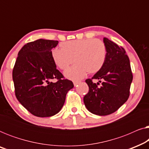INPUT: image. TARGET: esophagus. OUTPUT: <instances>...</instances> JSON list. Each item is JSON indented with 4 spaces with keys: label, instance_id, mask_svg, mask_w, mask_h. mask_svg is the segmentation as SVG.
I'll use <instances>...</instances> for the list:
<instances>
[{
    "label": "esophagus",
    "instance_id": "obj_1",
    "mask_svg": "<svg viewBox=\"0 0 149 149\" xmlns=\"http://www.w3.org/2000/svg\"><path fill=\"white\" fill-rule=\"evenodd\" d=\"M80 82H81V81H74V86H77V85L80 83Z\"/></svg>",
    "mask_w": 149,
    "mask_h": 149
}]
</instances>
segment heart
Instances as JSON below:
<instances>
[{"label":"heart","mask_w":149,"mask_h":149,"mask_svg":"<svg viewBox=\"0 0 149 149\" xmlns=\"http://www.w3.org/2000/svg\"><path fill=\"white\" fill-rule=\"evenodd\" d=\"M60 49L52 50V60L62 70H66L73 62L74 66L65 72L67 78L78 80L83 78L87 72L95 74L102 68L107 57V48L101 40L86 38L63 42Z\"/></svg>","instance_id":"obj_1"}]
</instances>
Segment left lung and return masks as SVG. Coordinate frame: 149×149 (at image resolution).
<instances>
[{"label": "left lung", "mask_w": 149, "mask_h": 149, "mask_svg": "<svg viewBox=\"0 0 149 149\" xmlns=\"http://www.w3.org/2000/svg\"><path fill=\"white\" fill-rule=\"evenodd\" d=\"M107 57L100 70L85 82L89 91L83 97L87 110L100 116L108 115L117 111L130 96V89L133 79L130 60L121 46L104 38ZM93 79L102 83L93 82Z\"/></svg>", "instance_id": "left-lung-1"}]
</instances>
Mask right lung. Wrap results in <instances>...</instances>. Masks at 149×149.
Returning <instances> with one entry per match:
<instances>
[{
	"label": "right lung",
	"mask_w": 149,
	"mask_h": 149,
	"mask_svg": "<svg viewBox=\"0 0 149 149\" xmlns=\"http://www.w3.org/2000/svg\"><path fill=\"white\" fill-rule=\"evenodd\" d=\"M58 40L38 39L28 42L18 53L13 69L15 94L27 111L38 117L60 112L66 95L74 87L64 79L52 60V49ZM56 78V82L50 81Z\"/></svg>",
	"instance_id": "right-lung-1"
}]
</instances>
